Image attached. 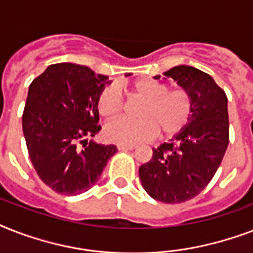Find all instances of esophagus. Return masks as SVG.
<instances>
[{"label": "esophagus", "mask_w": 253, "mask_h": 253, "mask_svg": "<svg viewBox=\"0 0 253 253\" xmlns=\"http://www.w3.org/2000/svg\"><path fill=\"white\" fill-rule=\"evenodd\" d=\"M117 148H118L119 151H128V150H134L135 146H132V144H130V146H126V144H118Z\"/></svg>", "instance_id": "esophagus-1"}]
</instances>
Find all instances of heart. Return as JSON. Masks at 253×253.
I'll use <instances>...</instances> for the list:
<instances>
[{"label":"heart","mask_w":253,"mask_h":253,"mask_svg":"<svg viewBox=\"0 0 253 253\" xmlns=\"http://www.w3.org/2000/svg\"><path fill=\"white\" fill-rule=\"evenodd\" d=\"M130 90L143 99L138 110L139 119L122 118L107 123L103 136L109 142L130 146L154 138L158 132L163 138H168L180 132L190 121L193 101L188 90L181 87L169 90L168 85L152 79L134 81ZM122 106L119 87H103L97 98L98 114L105 119H113L121 114Z\"/></svg>","instance_id":"heart-1"}]
</instances>
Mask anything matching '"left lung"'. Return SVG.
I'll list each match as a JSON object with an SVG mask.
<instances>
[{"mask_svg": "<svg viewBox=\"0 0 253 253\" xmlns=\"http://www.w3.org/2000/svg\"><path fill=\"white\" fill-rule=\"evenodd\" d=\"M164 76L189 91L193 113L178 134L152 148V159L140 166L139 177L154 200L181 204L208 186L226 154L230 127L227 95L210 75L190 65L173 67Z\"/></svg>", "mask_w": 253, "mask_h": 253, "instance_id": "8db88e82", "label": "left lung"}]
</instances>
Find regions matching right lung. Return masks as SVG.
Wrapping results in <instances>:
<instances>
[{
	"label": "right lung",
	"instance_id": "obj_1",
	"mask_svg": "<svg viewBox=\"0 0 253 253\" xmlns=\"http://www.w3.org/2000/svg\"><path fill=\"white\" fill-rule=\"evenodd\" d=\"M107 79L84 65L59 63L30 84L22 115L26 146L38 176L56 193L89 190L118 151L87 140L101 130L97 98Z\"/></svg>",
	"mask_w": 253,
	"mask_h": 253
}]
</instances>
